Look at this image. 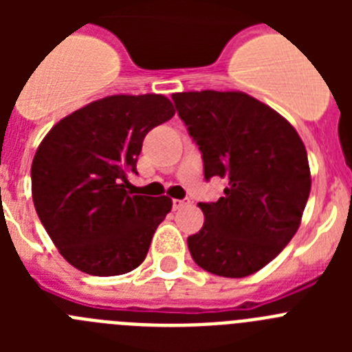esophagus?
<instances>
[{"mask_svg": "<svg viewBox=\"0 0 352 352\" xmlns=\"http://www.w3.org/2000/svg\"><path fill=\"white\" fill-rule=\"evenodd\" d=\"M188 204H190V201H188V199H174L173 201L174 210H182V208L188 206Z\"/></svg>", "mask_w": 352, "mask_h": 352, "instance_id": "obj_1", "label": "esophagus"}]
</instances>
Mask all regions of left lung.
<instances>
[{"mask_svg":"<svg viewBox=\"0 0 352 352\" xmlns=\"http://www.w3.org/2000/svg\"><path fill=\"white\" fill-rule=\"evenodd\" d=\"M203 153L204 178L227 182L217 203H199L204 226L186 243L206 272L241 278L275 259L296 234L310 194L307 149L285 118L241 91L173 95Z\"/></svg>","mask_w":352,"mask_h":352,"instance_id":"obj_1","label":"left lung"}]
</instances>
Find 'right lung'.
<instances>
[{
    "mask_svg": "<svg viewBox=\"0 0 352 352\" xmlns=\"http://www.w3.org/2000/svg\"><path fill=\"white\" fill-rule=\"evenodd\" d=\"M164 95H113L84 105L49 130L31 164V195L61 256L95 276L123 275L144 261L167 195H135L146 133L174 116Z\"/></svg>",
    "mask_w": 352,
    "mask_h": 352,
    "instance_id": "right-lung-1",
    "label": "right lung"
}]
</instances>
